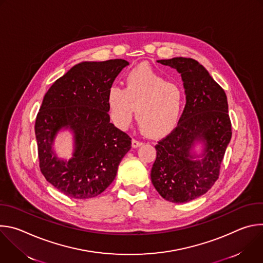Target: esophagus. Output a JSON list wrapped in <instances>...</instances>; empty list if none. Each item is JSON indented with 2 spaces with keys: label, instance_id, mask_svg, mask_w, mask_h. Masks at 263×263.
I'll use <instances>...</instances> for the list:
<instances>
[{
  "label": "esophagus",
  "instance_id": "1",
  "mask_svg": "<svg viewBox=\"0 0 263 263\" xmlns=\"http://www.w3.org/2000/svg\"><path fill=\"white\" fill-rule=\"evenodd\" d=\"M142 144H143L142 141H139V140H137V139H133V140H132V146H133V147H139V146H141Z\"/></svg>",
  "mask_w": 263,
  "mask_h": 263
}]
</instances>
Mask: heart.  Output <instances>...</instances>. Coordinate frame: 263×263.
<instances>
[{
    "mask_svg": "<svg viewBox=\"0 0 263 263\" xmlns=\"http://www.w3.org/2000/svg\"><path fill=\"white\" fill-rule=\"evenodd\" d=\"M125 85L111 86L107 95L110 118L117 127L130 126L134 109L141 129L151 137H161L177 126L185 100L180 85L145 64L128 71Z\"/></svg>",
    "mask_w": 263,
    "mask_h": 263,
    "instance_id": "b5f03b06",
    "label": "heart"
}]
</instances>
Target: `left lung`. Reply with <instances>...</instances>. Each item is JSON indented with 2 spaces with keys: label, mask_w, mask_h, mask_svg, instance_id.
Segmentation results:
<instances>
[{
  "label": "left lung",
  "mask_w": 263,
  "mask_h": 263,
  "mask_svg": "<svg viewBox=\"0 0 263 263\" xmlns=\"http://www.w3.org/2000/svg\"><path fill=\"white\" fill-rule=\"evenodd\" d=\"M157 62L181 74L186 104L178 126L155 145L151 180L163 199L187 203L206 194L218 178L232 136L227 96L195 59Z\"/></svg>",
  "instance_id": "left-lung-1"
}]
</instances>
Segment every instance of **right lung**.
Masks as SVG:
<instances>
[{
	"label": "right lung",
	"instance_id": "1",
	"mask_svg": "<svg viewBox=\"0 0 263 263\" xmlns=\"http://www.w3.org/2000/svg\"><path fill=\"white\" fill-rule=\"evenodd\" d=\"M129 62L124 59L83 61L56 80L44 97L35 122L43 175L73 199L102 194L115 180L131 148V138L110 123L107 95ZM62 130L73 135L69 160L57 156L53 143Z\"/></svg>",
	"mask_w": 263,
	"mask_h": 263
}]
</instances>
